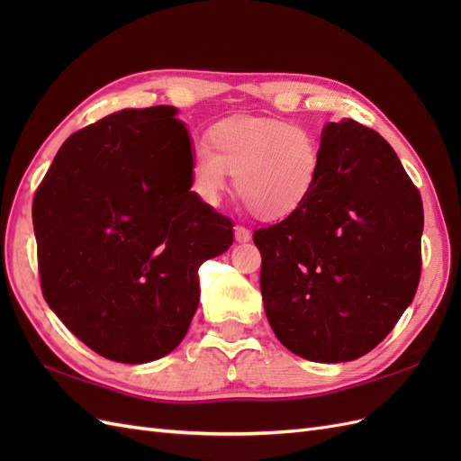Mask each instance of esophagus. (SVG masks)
Wrapping results in <instances>:
<instances>
[{"label": "esophagus", "mask_w": 461, "mask_h": 461, "mask_svg": "<svg viewBox=\"0 0 461 461\" xmlns=\"http://www.w3.org/2000/svg\"><path fill=\"white\" fill-rule=\"evenodd\" d=\"M234 239H236V242L246 244L252 240V232H249L246 227H234Z\"/></svg>", "instance_id": "obj_1"}]
</instances>
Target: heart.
<instances>
[{
	"mask_svg": "<svg viewBox=\"0 0 461 461\" xmlns=\"http://www.w3.org/2000/svg\"><path fill=\"white\" fill-rule=\"evenodd\" d=\"M209 142L192 151V186L217 205L234 175V188L252 213L281 221L313 196L321 175L317 136L278 119H229L209 131Z\"/></svg>",
	"mask_w": 461,
	"mask_h": 461,
	"instance_id": "b5f03b06",
	"label": "heart"
}]
</instances>
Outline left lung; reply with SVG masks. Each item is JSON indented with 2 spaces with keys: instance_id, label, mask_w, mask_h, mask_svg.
I'll return each instance as SVG.
<instances>
[{
  "instance_id": "obj_1",
  "label": "left lung",
  "mask_w": 461,
  "mask_h": 461,
  "mask_svg": "<svg viewBox=\"0 0 461 461\" xmlns=\"http://www.w3.org/2000/svg\"><path fill=\"white\" fill-rule=\"evenodd\" d=\"M421 234V196L384 138L352 119L325 124L313 196L254 232L275 337L319 364L371 352L415 296Z\"/></svg>"
}]
</instances>
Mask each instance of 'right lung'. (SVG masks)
<instances>
[{"instance_id":"obj_1","label":"right lung","mask_w":461,"mask_h":461,"mask_svg":"<svg viewBox=\"0 0 461 461\" xmlns=\"http://www.w3.org/2000/svg\"><path fill=\"white\" fill-rule=\"evenodd\" d=\"M176 107L122 109L68 136L34 196L41 292L90 350L148 364L183 342L198 269L232 246V221L192 192Z\"/></svg>"}]
</instances>
